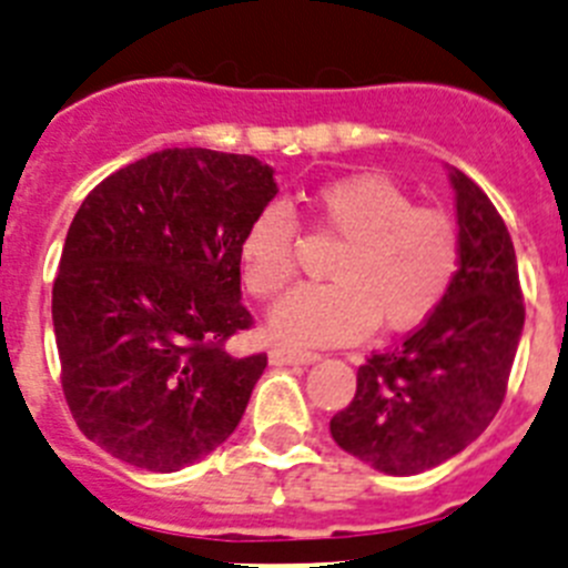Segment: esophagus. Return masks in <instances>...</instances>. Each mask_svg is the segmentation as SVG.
<instances>
[{"label": "esophagus", "instance_id": "34e87169", "mask_svg": "<svg viewBox=\"0 0 568 568\" xmlns=\"http://www.w3.org/2000/svg\"><path fill=\"white\" fill-rule=\"evenodd\" d=\"M268 359H272V365H311V362L320 359V354H314V351H303V347L274 345Z\"/></svg>", "mask_w": 568, "mask_h": 568}]
</instances>
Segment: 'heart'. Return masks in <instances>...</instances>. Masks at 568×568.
Wrapping results in <instances>:
<instances>
[{"label":"heart","instance_id":"heart-1","mask_svg":"<svg viewBox=\"0 0 568 568\" xmlns=\"http://www.w3.org/2000/svg\"><path fill=\"white\" fill-rule=\"evenodd\" d=\"M308 226L339 240L328 263L334 283L288 294L268 328L285 345H334L422 325L447 300L462 268V232L444 209L413 206L382 175L322 183L308 201ZM296 221L283 206L260 209L240 237V277L248 294L272 300L296 274Z\"/></svg>","mask_w":568,"mask_h":568}]
</instances>
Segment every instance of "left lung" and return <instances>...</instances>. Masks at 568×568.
Returning a JSON list of instances; mask_svg holds the SVG:
<instances>
[{"label":"left lung","instance_id":"left-lung-1","mask_svg":"<svg viewBox=\"0 0 568 568\" xmlns=\"http://www.w3.org/2000/svg\"><path fill=\"white\" fill-rule=\"evenodd\" d=\"M462 268L447 300L398 347L367 356L331 418L345 453L387 475L438 467L481 436L507 396L524 331L513 237L484 189L453 170Z\"/></svg>","mask_w":568,"mask_h":568}]
</instances>
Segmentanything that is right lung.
<instances>
[{
	"instance_id": "1",
	"label": "right lung",
	"mask_w": 568,
	"mask_h": 568,
	"mask_svg": "<svg viewBox=\"0 0 568 568\" xmlns=\"http://www.w3.org/2000/svg\"><path fill=\"white\" fill-rule=\"evenodd\" d=\"M277 195L252 155L161 150L84 197L53 283L61 390L110 456L175 473L221 447L265 354H226L254 325L240 303V237Z\"/></svg>"
}]
</instances>
